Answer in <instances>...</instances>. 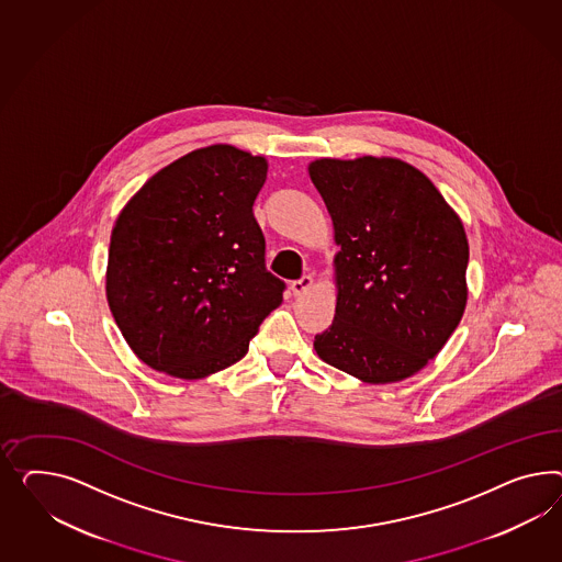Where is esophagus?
<instances>
[{
    "label": "esophagus",
    "instance_id": "34e87169",
    "mask_svg": "<svg viewBox=\"0 0 562 562\" xmlns=\"http://www.w3.org/2000/svg\"><path fill=\"white\" fill-rule=\"evenodd\" d=\"M313 276H303L301 280H294L292 284H290V289H292V292L299 296V294H304L306 290L313 289Z\"/></svg>",
    "mask_w": 562,
    "mask_h": 562
}]
</instances>
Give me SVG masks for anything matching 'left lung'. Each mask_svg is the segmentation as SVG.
Here are the masks:
<instances>
[{
    "instance_id": "8db88e82",
    "label": "left lung",
    "mask_w": 562,
    "mask_h": 562,
    "mask_svg": "<svg viewBox=\"0 0 562 562\" xmlns=\"http://www.w3.org/2000/svg\"><path fill=\"white\" fill-rule=\"evenodd\" d=\"M308 176L339 245L334 323L315 351L368 384L409 379L464 315V225L425 173L395 157H323Z\"/></svg>"
}]
</instances>
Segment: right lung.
Masks as SVG:
<instances>
[{
	"instance_id": "1",
	"label": "right lung",
	"mask_w": 562,
	"mask_h": 562,
	"mask_svg": "<svg viewBox=\"0 0 562 562\" xmlns=\"http://www.w3.org/2000/svg\"><path fill=\"white\" fill-rule=\"evenodd\" d=\"M268 159L233 145L188 153L151 176L110 237L106 299L140 362L198 380L239 362L284 282L266 270L254 202Z\"/></svg>"
}]
</instances>
